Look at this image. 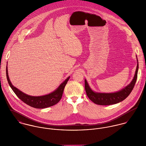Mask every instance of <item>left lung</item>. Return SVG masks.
I'll list each match as a JSON object with an SVG mask.
<instances>
[{"label":"left lung","instance_id":"8db88e82","mask_svg":"<svg viewBox=\"0 0 146 146\" xmlns=\"http://www.w3.org/2000/svg\"><path fill=\"white\" fill-rule=\"evenodd\" d=\"M138 61V60H137ZM138 70V62L134 77L130 83L121 90L112 93H99L94 92L85 80V89L88 98L94 104L99 105H111L120 102L127 98L133 89L136 83Z\"/></svg>","mask_w":146,"mask_h":146}]
</instances>
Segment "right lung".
<instances>
[{
    "label": "right lung",
    "instance_id": "right-lung-1",
    "mask_svg": "<svg viewBox=\"0 0 146 146\" xmlns=\"http://www.w3.org/2000/svg\"><path fill=\"white\" fill-rule=\"evenodd\" d=\"M7 68V66L6 75L8 83L16 95L26 104L36 108H44L58 103L62 98L64 88L70 79V77L67 78L55 91L49 94L38 97L30 96L23 93L12 84L8 77Z\"/></svg>",
    "mask_w": 146,
    "mask_h": 146
}]
</instances>
